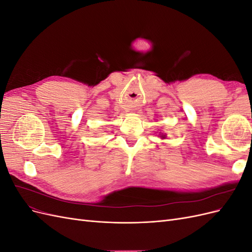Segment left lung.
Segmentation results:
<instances>
[{"instance_id":"left-lung-1","label":"left lung","mask_w":252,"mask_h":252,"mask_svg":"<svg viewBox=\"0 0 252 252\" xmlns=\"http://www.w3.org/2000/svg\"><path fill=\"white\" fill-rule=\"evenodd\" d=\"M159 138H161V139H166V134L161 133V134H159Z\"/></svg>"}]
</instances>
